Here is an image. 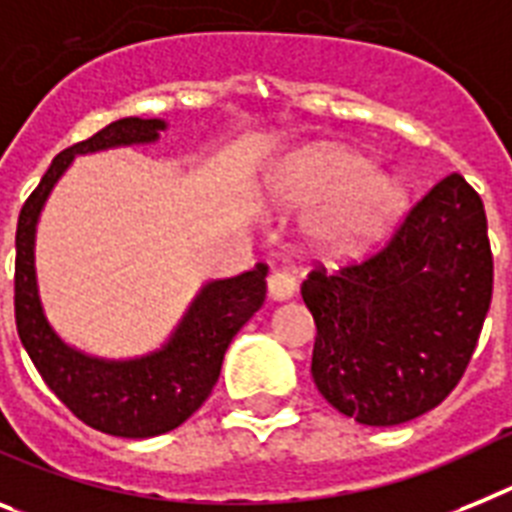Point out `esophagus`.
Instances as JSON below:
<instances>
[{
	"label": "esophagus",
	"instance_id": "34e87169",
	"mask_svg": "<svg viewBox=\"0 0 512 512\" xmlns=\"http://www.w3.org/2000/svg\"><path fill=\"white\" fill-rule=\"evenodd\" d=\"M296 291V281L291 276L289 270L283 268H273L268 276V294L270 299H276V302H283V299H289L294 296Z\"/></svg>",
	"mask_w": 512,
	"mask_h": 512
}]
</instances>
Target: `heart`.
I'll use <instances>...</instances> for the list:
<instances>
[{
    "instance_id": "heart-1",
    "label": "heart",
    "mask_w": 512,
    "mask_h": 512,
    "mask_svg": "<svg viewBox=\"0 0 512 512\" xmlns=\"http://www.w3.org/2000/svg\"><path fill=\"white\" fill-rule=\"evenodd\" d=\"M291 197L302 205L333 203L309 226V239L330 257L354 255L393 216L401 192L372 174L362 156L343 148L309 153L291 176Z\"/></svg>"
}]
</instances>
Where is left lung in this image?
<instances>
[{
  "mask_svg": "<svg viewBox=\"0 0 512 512\" xmlns=\"http://www.w3.org/2000/svg\"><path fill=\"white\" fill-rule=\"evenodd\" d=\"M492 276L482 197L448 174L375 255L338 273L320 265L302 283L317 325L312 377L322 398L369 427L435 409L474 356Z\"/></svg>",
  "mask_w": 512,
  "mask_h": 512,
  "instance_id": "left-lung-1",
  "label": "left lung"
}]
</instances>
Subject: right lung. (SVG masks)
I'll list each match as a JSON object with an SVG mask.
<instances>
[{
	"instance_id": "obj_1",
	"label": "right lung",
	"mask_w": 512,
	"mask_h": 512,
	"mask_svg": "<svg viewBox=\"0 0 512 512\" xmlns=\"http://www.w3.org/2000/svg\"><path fill=\"white\" fill-rule=\"evenodd\" d=\"M161 119L127 117L62 150L25 200L15 234L17 336L49 390L88 427L114 437H156L195 414L221 375L223 354L244 322L263 307L268 265L205 283L166 346L140 359L111 362L72 349L54 333L36 283V223L46 197L75 156L119 145L156 143Z\"/></svg>"
}]
</instances>
